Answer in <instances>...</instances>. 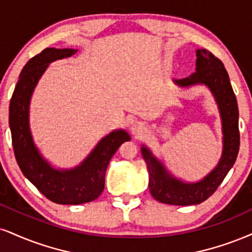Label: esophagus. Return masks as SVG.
I'll return each instance as SVG.
<instances>
[{
  "mask_svg": "<svg viewBox=\"0 0 252 252\" xmlns=\"http://www.w3.org/2000/svg\"><path fill=\"white\" fill-rule=\"evenodd\" d=\"M131 131H132L133 134L139 136V135H141L142 132L145 131V127L141 123H134V124H132Z\"/></svg>",
  "mask_w": 252,
  "mask_h": 252,
  "instance_id": "obj_1",
  "label": "esophagus"
}]
</instances>
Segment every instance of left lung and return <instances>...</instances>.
<instances>
[{"label": "left lung", "mask_w": 252, "mask_h": 252, "mask_svg": "<svg viewBox=\"0 0 252 252\" xmlns=\"http://www.w3.org/2000/svg\"><path fill=\"white\" fill-rule=\"evenodd\" d=\"M196 56V72L187 78L175 79V83L182 88L203 84L213 93L222 119L223 152L220 162L207 176L198 182L186 183L167 172L152 152L142 146L141 154L150 174L148 186L152 196L161 203L173 206L200 204L212 196L234 166L240 151L238 106L228 72L222 62L206 49H198Z\"/></svg>", "instance_id": "1"}]
</instances>
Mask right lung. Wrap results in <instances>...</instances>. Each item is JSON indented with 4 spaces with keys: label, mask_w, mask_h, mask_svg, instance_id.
Returning <instances> with one entry per match:
<instances>
[{
    "label": "right lung",
    "mask_w": 252,
    "mask_h": 252,
    "mask_svg": "<svg viewBox=\"0 0 252 252\" xmlns=\"http://www.w3.org/2000/svg\"><path fill=\"white\" fill-rule=\"evenodd\" d=\"M78 50L46 48L21 71L9 106V126L16 161L23 175L49 200L58 204H82L100 196L108 162L121 144L131 140L124 129L102 138L79 166L55 169L33 144L29 126V106L37 83L51 62L71 57Z\"/></svg>",
    "instance_id": "right-lung-1"
}]
</instances>
